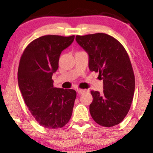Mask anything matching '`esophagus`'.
<instances>
[{
	"mask_svg": "<svg viewBox=\"0 0 153 153\" xmlns=\"http://www.w3.org/2000/svg\"><path fill=\"white\" fill-rule=\"evenodd\" d=\"M85 91H86V90H85V89H78V90H77V92H78V94H83Z\"/></svg>",
	"mask_w": 153,
	"mask_h": 153,
	"instance_id": "1",
	"label": "esophagus"
}]
</instances>
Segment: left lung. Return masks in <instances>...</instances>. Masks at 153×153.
Here are the masks:
<instances>
[{"instance_id":"8db88e82","label":"left lung","mask_w":153,"mask_h":153,"mask_svg":"<svg viewBox=\"0 0 153 153\" xmlns=\"http://www.w3.org/2000/svg\"><path fill=\"white\" fill-rule=\"evenodd\" d=\"M76 42L88 54L91 71L99 73L103 92L91 91V117L99 125L110 127L121 123L130 108L134 93V71L127 51L110 35H77Z\"/></svg>"}]
</instances>
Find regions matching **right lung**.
<instances>
[{
  "mask_svg": "<svg viewBox=\"0 0 153 153\" xmlns=\"http://www.w3.org/2000/svg\"><path fill=\"white\" fill-rule=\"evenodd\" d=\"M74 39V35L42 36L31 42L21 57L19 89L34 118L45 128L64 127L73 113L76 91L54 88L52 77L58 69L61 52Z\"/></svg>",
  "mask_w": 153,
  "mask_h": 153,
  "instance_id": "obj_1",
  "label": "right lung"
}]
</instances>
